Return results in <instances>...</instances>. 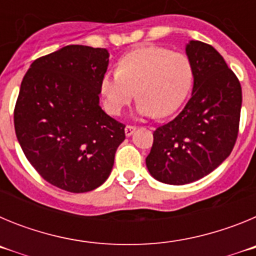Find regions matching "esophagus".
<instances>
[{
  "label": "esophagus",
  "instance_id": "34e87169",
  "mask_svg": "<svg viewBox=\"0 0 256 256\" xmlns=\"http://www.w3.org/2000/svg\"><path fill=\"white\" fill-rule=\"evenodd\" d=\"M126 130V136H128V137H130V136H132L133 132L136 130V126H126V130Z\"/></svg>",
  "mask_w": 256,
  "mask_h": 256
}]
</instances>
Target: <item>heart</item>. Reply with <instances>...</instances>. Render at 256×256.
Returning a JSON list of instances; mask_svg holds the SVG:
<instances>
[{"instance_id":"heart-1","label":"heart","mask_w":256,"mask_h":256,"mask_svg":"<svg viewBox=\"0 0 256 256\" xmlns=\"http://www.w3.org/2000/svg\"><path fill=\"white\" fill-rule=\"evenodd\" d=\"M194 82L191 61L180 52L144 46L124 55L118 72L101 79V94L108 112L119 115L136 97L141 116H168L186 100Z\"/></svg>"}]
</instances>
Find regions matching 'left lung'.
Listing matches in <instances>:
<instances>
[{
  "label": "left lung",
  "instance_id": "8db88e82",
  "mask_svg": "<svg viewBox=\"0 0 256 256\" xmlns=\"http://www.w3.org/2000/svg\"><path fill=\"white\" fill-rule=\"evenodd\" d=\"M191 98L173 120L158 126L146 166L155 180L187 184L218 168L238 134L242 91L236 74L210 44L190 40Z\"/></svg>",
  "mask_w": 256,
  "mask_h": 256
}]
</instances>
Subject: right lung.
<instances>
[{"instance_id": "obj_1", "label": "right lung", "mask_w": 256, "mask_h": 256, "mask_svg": "<svg viewBox=\"0 0 256 256\" xmlns=\"http://www.w3.org/2000/svg\"><path fill=\"white\" fill-rule=\"evenodd\" d=\"M108 65L106 48L70 44L33 61L22 78L15 133L28 162L52 186L82 194L112 173L126 126L98 105Z\"/></svg>"}]
</instances>
